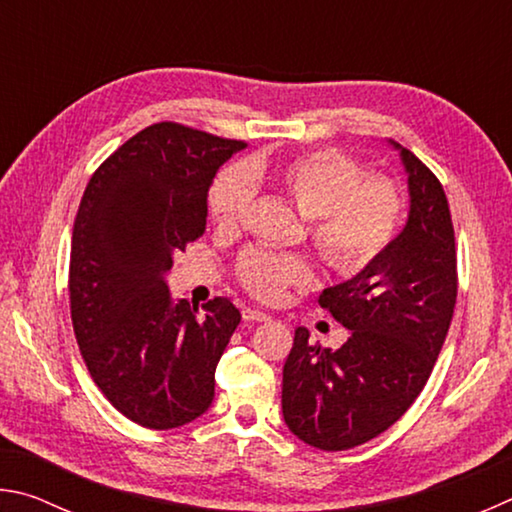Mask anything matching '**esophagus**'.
I'll use <instances>...</instances> for the list:
<instances>
[{
  "mask_svg": "<svg viewBox=\"0 0 512 512\" xmlns=\"http://www.w3.org/2000/svg\"><path fill=\"white\" fill-rule=\"evenodd\" d=\"M241 316H244L246 323H264V320L271 318L268 314H264V311H259L255 307H246L244 311H241Z\"/></svg>",
  "mask_w": 512,
  "mask_h": 512,
  "instance_id": "1",
  "label": "esophagus"
}]
</instances>
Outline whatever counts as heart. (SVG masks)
Listing matches in <instances>:
<instances>
[{
  "instance_id": "1",
  "label": "heart",
  "mask_w": 512,
  "mask_h": 512,
  "mask_svg": "<svg viewBox=\"0 0 512 512\" xmlns=\"http://www.w3.org/2000/svg\"><path fill=\"white\" fill-rule=\"evenodd\" d=\"M268 185L307 216L311 246L339 275L368 268L400 235L406 214L402 187L377 176L339 149H311L282 160H250L223 169L210 187L212 221L235 230L246 219L253 187ZM235 275L241 289L262 302H277L289 289L314 282V266L302 255H275L248 248L239 255Z\"/></svg>"
}]
</instances>
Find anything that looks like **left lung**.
<instances>
[{"instance_id": "8db88e82", "label": "left lung", "mask_w": 512, "mask_h": 512, "mask_svg": "<svg viewBox=\"0 0 512 512\" xmlns=\"http://www.w3.org/2000/svg\"><path fill=\"white\" fill-rule=\"evenodd\" d=\"M409 223L368 268L320 293L318 305L350 329L339 350L296 329L282 370L284 422L307 445L343 452L377 438L418 400L452 325L458 268L445 189L402 149Z\"/></svg>"}]
</instances>
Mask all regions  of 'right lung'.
<instances>
[{"label": "right lung", "instance_id": "obj_1", "mask_svg": "<svg viewBox=\"0 0 512 512\" xmlns=\"http://www.w3.org/2000/svg\"><path fill=\"white\" fill-rule=\"evenodd\" d=\"M246 146L160 121L92 173L74 219L69 311L90 377L146 429L192 422L214 400V370L241 314L228 298L173 305L164 273L203 237L216 169Z\"/></svg>", "mask_w": 512, "mask_h": 512}]
</instances>
